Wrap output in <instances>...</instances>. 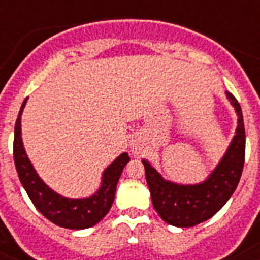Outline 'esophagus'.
I'll use <instances>...</instances> for the list:
<instances>
[{
	"label": "esophagus",
	"mask_w": 260,
	"mask_h": 260,
	"mask_svg": "<svg viewBox=\"0 0 260 260\" xmlns=\"http://www.w3.org/2000/svg\"><path fill=\"white\" fill-rule=\"evenodd\" d=\"M131 150H132V152H135V154H138L139 148L136 146H134V144H132V147H131Z\"/></svg>",
	"instance_id": "34e87169"
}]
</instances>
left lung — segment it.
<instances>
[{
    "mask_svg": "<svg viewBox=\"0 0 260 260\" xmlns=\"http://www.w3.org/2000/svg\"><path fill=\"white\" fill-rule=\"evenodd\" d=\"M226 97L238 113V128L225 155L205 181L179 185L165 178L143 159L152 205L163 221L174 226H194L209 220L225 205L242 177L246 155V129L240 104L231 93Z\"/></svg>",
    "mask_w": 260,
    "mask_h": 260,
    "instance_id": "obj_1",
    "label": "left lung"
}]
</instances>
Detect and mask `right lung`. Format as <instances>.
<instances>
[{
  "label": "right lung",
  "mask_w": 260,
  "mask_h": 260,
  "mask_svg": "<svg viewBox=\"0 0 260 260\" xmlns=\"http://www.w3.org/2000/svg\"><path fill=\"white\" fill-rule=\"evenodd\" d=\"M25 104L26 98L22 102L16 120L13 142L14 165L22 187L25 189L36 209L56 225L69 230H85L95 225L105 217L113 204L116 186L122 169L129 162V156L124 152L106 167L102 174L101 187L97 190V193L90 197L75 200L55 193L35 171L22 146L21 114Z\"/></svg>",
  "instance_id": "add662e5"
}]
</instances>
